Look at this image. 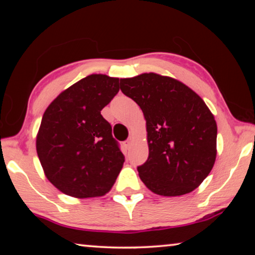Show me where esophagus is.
Segmentation results:
<instances>
[{"instance_id":"esophagus-1","label":"esophagus","mask_w":255,"mask_h":255,"mask_svg":"<svg viewBox=\"0 0 255 255\" xmlns=\"http://www.w3.org/2000/svg\"><path fill=\"white\" fill-rule=\"evenodd\" d=\"M132 141H133V137H129L127 140L124 141L125 147H126V148H130V146L132 145Z\"/></svg>"}]
</instances>
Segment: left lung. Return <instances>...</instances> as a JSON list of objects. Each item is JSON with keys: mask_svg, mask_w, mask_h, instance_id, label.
Instances as JSON below:
<instances>
[{"mask_svg": "<svg viewBox=\"0 0 255 255\" xmlns=\"http://www.w3.org/2000/svg\"><path fill=\"white\" fill-rule=\"evenodd\" d=\"M120 90L143 111L148 158L137 171L150 191L164 197L189 193L213 169L217 124L198 94L156 73L120 79Z\"/></svg>", "mask_w": 255, "mask_h": 255, "instance_id": "8db88e82", "label": "left lung"}]
</instances>
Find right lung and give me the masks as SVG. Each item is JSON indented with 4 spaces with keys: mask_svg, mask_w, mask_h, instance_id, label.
I'll use <instances>...</instances> for the list:
<instances>
[{
    "mask_svg": "<svg viewBox=\"0 0 255 255\" xmlns=\"http://www.w3.org/2000/svg\"><path fill=\"white\" fill-rule=\"evenodd\" d=\"M119 79L91 74L47 108L36 148L46 178L67 196L96 198L111 190L125 157L101 110L119 91Z\"/></svg>",
    "mask_w": 255,
    "mask_h": 255,
    "instance_id": "1",
    "label": "right lung"
}]
</instances>
